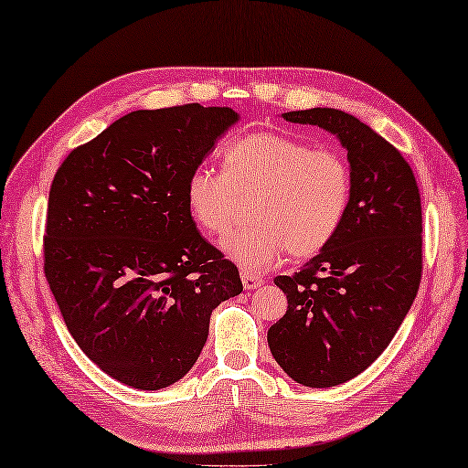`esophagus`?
I'll return each mask as SVG.
<instances>
[{"instance_id":"obj_1","label":"esophagus","mask_w":468,"mask_h":468,"mask_svg":"<svg viewBox=\"0 0 468 468\" xmlns=\"http://www.w3.org/2000/svg\"><path fill=\"white\" fill-rule=\"evenodd\" d=\"M240 279H242V284H244V289H246V291L259 289V287H262V284H264V279H262V276H259V274H252V272H246V271H242V272H240Z\"/></svg>"}]
</instances>
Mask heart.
Masks as SVG:
<instances>
[{
  "label": "heart",
  "mask_w": 468,
  "mask_h": 468,
  "mask_svg": "<svg viewBox=\"0 0 468 468\" xmlns=\"http://www.w3.org/2000/svg\"><path fill=\"white\" fill-rule=\"evenodd\" d=\"M351 187L341 151L254 131L228 143L222 171L196 169L186 197L194 222L214 236L230 232L250 202L254 226L224 240L222 250L242 271L262 272L284 250L294 259L321 252L343 224Z\"/></svg>",
  "instance_id": "1"
}]
</instances>
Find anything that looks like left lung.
Wrapping results in <instances>:
<instances>
[{"label": "left lung", "mask_w": 468, "mask_h": 468, "mask_svg": "<svg viewBox=\"0 0 468 468\" xmlns=\"http://www.w3.org/2000/svg\"><path fill=\"white\" fill-rule=\"evenodd\" d=\"M317 125L347 149L351 202L337 234L299 272L276 276L287 294L269 347L284 374L309 388L359 376L381 356L416 299L422 276V206L402 154L354 114L284 112Z\"/></svg>", "instance_id": "1"}]
</instances>
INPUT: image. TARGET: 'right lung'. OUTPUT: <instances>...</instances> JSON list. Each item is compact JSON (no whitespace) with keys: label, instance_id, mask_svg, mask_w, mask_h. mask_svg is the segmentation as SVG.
Listing matches in <instances>:
<instances>
[{"label":"right lung","instance_id":"obj_1","mask_svg":"<svg viewBox=\"0 0 468 468\" xmlns=\"http://www.w3.org/2000/svg\"><path fill=\"white\" fill-rule=\"evenodd\" d=\"M238 119L197 102L133 111L56 171L46 281L79 347L121 384H176L202 354L209 314L242 292L186 197L189 176Z\"/></svg>","mask_w":468,"mask_h":468}]
</instances>
